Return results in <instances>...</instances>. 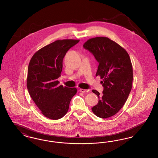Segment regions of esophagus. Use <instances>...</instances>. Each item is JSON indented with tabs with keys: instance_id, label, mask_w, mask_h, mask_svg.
Wrapping results in <instances>:
<instances>
[{
	"instance_id": "obj_1",
	"label": "esophagus",
	"mask_w": 158,
	"mask_h": 158,
	"mask_svg": "<svg viewBox=\"0 0 158 158\" xmlns=\"http://www.w3.org/2000/svg\"><path fill=\"white\" fill-rule=\"evenodd\" d=\"M79 91L83 93V92H89V90H88V89H80Z\"/></svg>"
}]
</instances>
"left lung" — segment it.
Here are the masks:
<instances>
[{"instance_id":"8db88e82","label":"left lung","mask_w":158,"mask_h":158,"mask_svg":"<svg viewBox=\"0 0 158 158\" xmlns=\"http://www.w3.org/2000/svg\"><path fill=\"white\" fill-rule=\"evenodd\" d=\"M83 47L99 63L96 76L103 80L101 95L97 90H92L99 101L92 111L98 117H111L124 105L131 90L133 75L130 56L121 46L105 37L90 38Z\"/></svg>"}]
</instances>
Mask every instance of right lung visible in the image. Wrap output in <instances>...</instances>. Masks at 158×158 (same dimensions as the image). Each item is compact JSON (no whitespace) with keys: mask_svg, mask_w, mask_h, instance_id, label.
Here are the masks:
<instances>
[{"mask_svg":"<svg viewBox=\"0 0 158 158\" xmlns=\"http://www.w3.org/2000/svg\"><path fill=\"white\" fill-rule=\"evenodd\" d=\"M79 40H56L41 48L31 59L27 86L31 97L47 118L58 120L68 113L70 102L77 92L76 88L59 86L63 59Z\"/></svg>","mask_w":158,"mask_h":158,"instance_id":"obj_1","label":"right lung"}]
</instances>
